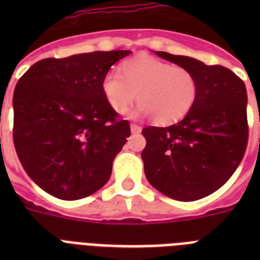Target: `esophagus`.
Listing matches in <instances>:
<instances>
[{"label": "esophagus", "instance_id": "1", "mask_svg": "<svg viewBox=\"0 0 260 260\" xmlns=\"http://www.w3.org/2000/svg\"><path fill=\"white\" fill-rule=\"evenodd\" d=\"M130 130H132L133 134H138V133L142 132V127L139 125H135V123H132V125H130Z\"/></svg>", "mask_w": 260, "mask_h": 260}]
</instances>
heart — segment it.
<instances>
[{"label":"heart","instance_id":"b5f03b06","mask_svg":"<svg viewBox=\"0 0 260 260\" xmlns=\"http://www.w3.org/2000/svg\"><path fill=\"white\" fill-rule=\"evenodd\" d=\"M109 107L123 114L137 99V116H152L157 123H172L189 113L198 96V80L182 66L151 56H138L107 73L102 83Z\"/></svg>","mask_w":260,"mask_h":260}]
</instances>
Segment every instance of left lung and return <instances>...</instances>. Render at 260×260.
<instances>
[{
	"label": "left lung",
	"mask_w": 260,
	"mask_h": 260,
	"mask_svg": "<svg viewBox=\"0 0 260 260\" xmlns=\"http://www.w3.org/2000/svg\"><path fill=\"white\" fill-rule=\"evenodd\" d=\"M192 71L198 96L180 122L142 130L144 173L169 198L192 202L220 189L242 160L247 146V92L242 79L220 65L155 52Z\"/></svg>",
	"instance_id": "8db88e82"
}]
</instances>
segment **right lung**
I'll use <instances>...</instances> for the list:
<instances>
[{"mask_svg": "<svg viewBox=\"0 0 260 260\" xmlns=\"http://www.w3.org/2000/svg\"><path fill=\"white\" fill-rule=\"evenodd\" d=\"M130 50L45 58L22 75L13 96L14 146L48 194L77 201L108 182L130 125L107 103L102 83Z\"/></svg>", "mask_w": 260, "mask_h": 260, "instance_id": "1", "label": "right lung"}]
</instances>
